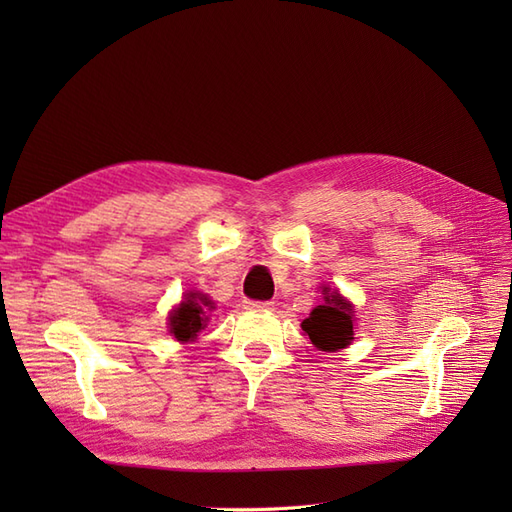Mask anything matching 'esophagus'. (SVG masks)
I'll use <instances>...</instances> for the list:
<instances>
[{"label":"esophagus","instance_id":"1","mask_svg":"<svg viewBox=\"0 0 512 512\" xmlns=\"http://www.w3.org/2000/svg\"><path fill=\"white\" fill-rule=\"evenodd\" d=\"M247 307L262 309V312H265V309H273V301H247Z\"/></svg>","mask_w":512,"mask_h":512}]
</instances>
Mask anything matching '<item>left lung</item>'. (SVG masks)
I'll return each mask as SVG.
<instances>
[{
    "mask_svg": "<svg viewBox=\"0 0 512 512\" xmlns=\"http://www.w3.org/2000/svg\"><path fill=\"white\" fill-rule=\"evenodd\" d=\"M322 292L327 294L324 305L314 307V312L301 322V329L312 339V344L318 350L335 352L339 348L350 346L354 339L352 305L339 297L337 290L329 292V288H324Z\"/></svg>",
    "mask_w": 512,
    "mask_h": 512,
    "instance_id": "obj_1",
    "label": "left lung"
}]
</instances>
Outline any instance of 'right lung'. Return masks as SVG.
<instances>
[{"label":"right lung","instance_id":"1","mask_svg":"<svg viewBox=\"0 0 512 512\" xmlns=\"http://www.w3.org/2000/svg\"><path fill=\"white\" fill-rule=\"evenodd\" d=\"M211 307L207 297H198L196 292H192L188 301H183L173 314H170V333H173L179 342H190V339L196 337L200 329H205V307Z\"/></svg>","mask_w":512,"mask_h":512}]
</instances>
